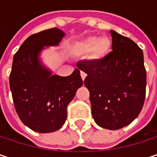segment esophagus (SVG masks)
I'll list each match as a JSON object with an SVG mask.
<instances>
[{
    "label": "esophagus",
    "mask_w": 157,
    "mask_h": 157,
    "mask_svg": "<svg viewBox=\"0 0 157 157\" xmlns=\"http://www.w3.org/2000/svg\"><path fill=\"white\" fill-rule=\"evenodd\" d=\"M80 75H81V77H82V80H84V79L86 78V76H87V75H86L84 72H82V71H81Z\"/></svg>",
    "instance_id": "obj_1"
}]
</instances>
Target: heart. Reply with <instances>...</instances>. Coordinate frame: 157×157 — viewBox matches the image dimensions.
Here are the masks:
<instances>
[{
  "instance_id": "heart-1",
  "label": "heart",
  "mask_w": 157,
  "mask_h": 157,
  "mask_svg": "<svg viewBox=\"0 0 157 157\" xmlns=\"http://www.w3.org/2000/svg\"><path fill=\"white\" fill-rule=\"evenodd\" d=\"M111 46L112 41L109 37H98L93 35L79 43L75 47V50L80 54H87L91 52V58L98 61L102 60L108 54Z\"/></svg>"
}]
</instances>
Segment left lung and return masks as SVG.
I'll return each mask as SVG.
<instances>
[{
    "mask_svg": "<svg viewBox=\"0 0 157 157\" xmlns=\"http://www.w3.org/2000/svg\"><path fill=\"white\" fill-rule=\"evenodd\" d=\"M112 52L99 61L78 63L87 74L84 85L90 92L92 114L105 129L117 130L140 113L146 87L142 49L131 39L110 31Z\"/></svg>",
    "mask_w": 157,
    "mask_h": 157,
    "instance_id": "left-lung-1",
    "label": "left lung"
}]
</instances>
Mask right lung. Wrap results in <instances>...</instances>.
I'll return each instance as SVG.
<instances>
[{
	"label": "right lung",
	"mask_w": 157,
	"mask_h": 157,
	"mask_svg": "<svg viewBox=\"0 0 157 157\" xmlns=\"http://www.w3.org/2000/svg\"><path fill=\"white\" fill-rule=\"evenodd\" d=\"M63 32L52 28L28 37L17 51L10 74V88L21 121L38 133L60 129L67 117V105L82 85L79 69L66 77L52 75L39 61L44 46L57 45Z\"/></svg>",
	"instance_id": "right-lung-1"
}]
</instances>
